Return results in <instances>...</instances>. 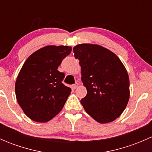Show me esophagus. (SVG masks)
<instances>
[{
  "instance_id": "obj_1",
  "label": "esophagus",
  "mask_w": 152,
  "mask_h": 152,
  "mask_svg": "<svg viewBox=\"0 0 152 152\" xmlns=\"http://www.w3.org/2000/svg\"><path fill=\"white\" fill-rule=\"evenodd\" d=\"M78 87H79V84H78V83H76V84H74V85H72V87H73V89L77 88Z\"/></svg>"
}]
</instances>
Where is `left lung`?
<instances>
[{
  "label": "left lung",
  "instance_id": "8db88e82",
  "mask_svg": "<svg viewBox=\"0 0 152 152\" xmlns=\"http://www.w3.org/2000/svg\"><path fill=\"white\" fill-rule=\"evenodd\" d=\"M79 60L82 81L87 96L81 103L87 114L101 124L113 121L125 110L129 99L127 70L111 50L96 44H79L73 48Z\"/></svg>",
  "mask_w": 152,
  "mask_h": 152
}]
</instances>
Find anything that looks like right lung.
I'll use <instances>...</instances> for the list:
<instances>
[{
  "instance_id": "right-lung-1",
  "label": "right lung",
  "mask_w": 152,
  "mask_h": 152,
  "mask_svg": "<svg viewBox=\"0 0 152 152\" xmlns=\"http://www.w3.org/2000/svg\"><path fill=\"white\" fill-rule=\"evenodd\" d=\"M71 50L47 45L30 55L21 67L15 82L17 101L34 121H49L63 108L71 89L62 83L65 74L57 69Z\"/></svg>"
}]
</instances>
